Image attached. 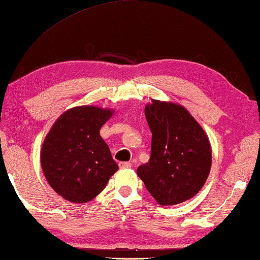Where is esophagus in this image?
Masks as SVG:
<instances>
[{"label":"esophagus","mask_w":260,"mask_h":260,"mask_svg":"<svg viewBox=\"0 0 260 260\" xmlns=\"http://www.w3.org/2000/svg\"><path fill=\"white\" fill-rule=\"evenodd\" d=\"M118 166H120V168H130L131 162H120Z\"/></svg>","instance_id":"34e87169"}]
</instances>
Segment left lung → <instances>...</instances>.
I'll list each match as a JSON object with an SVG mask.
<instances>
[{"label":"left lung","mask_w":260,"mask_h":260,"mask_svg":"<svg viewBox=\"0 0 260 260\" xmlns=\"http://www.w3.org/2000/svg\"><path fill=\"white\" fill-rule=\"evenodd\" d=\"M152 133L150 161L137 169L140 180L160 205H176L203 188L212 164L208 138L180 105L153 100L145 107Z\"/></svg>","instance_id":"obj_1"}]
</instances>
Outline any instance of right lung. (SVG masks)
Listing matches in <instances>:
<instances>
[{"label": "right lung", "instance_id": "right-lung-1", "mask_svg": "<svg viewBox=\"0 0 260 260\" xmlns=\"http://www.w3.org/2000/svg\"><path fill=\"white\" fill-rule=\"evenodd\" d=\"M110 109L82 106L63 113L41 148V167L49 185L72 203H87L105 189L118 166L100 129Z\"/></svg>", "mask_w": 260, "mask_h": 260}]
</instances>
